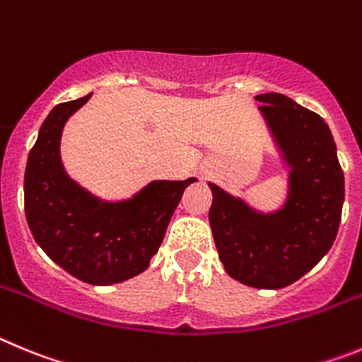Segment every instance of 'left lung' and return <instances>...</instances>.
I'll use <instances>...</instances> for the list:
<instances>
[{
    "mask_svg": "<svg viewBox=\"0 0 362 362\" xmlns=\"http://www.w3.org/2000/svg\"><path fill=\"white\" fill-rule=\"evenodd\" d=\"M259 106L286 191L272 211L209 182V223L223 269L254 288H283L314 269L330 250L344 202V175L330 128L317 113L283 93H259Z\"/></svg>",
    "mask_w": 362,
    "mask_h": 362,
    "instance_id": "obj_1",
    "label": "left lung"
}]
</instances>
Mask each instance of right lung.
<instances>
[{
	"instance_id": "obj_1",
	"label": "right lung",
	"mask_w": 362,
	"mask_h": 362,
	"mask_svg": "<svg viewBox=\"0 0 362 362\" xmlns=\"http://www.w3.org/2000/svg\"><path fill=\"white\" fill-rule=\"evenodd\" d=\"M90 97L55 106L39 128L25 169V214L52 262L81 281L108 286L148 269L185 187L197 178L151 180L122 200L83 187L64 169L61 136Z\"/></svg>"
}]
</instances>
